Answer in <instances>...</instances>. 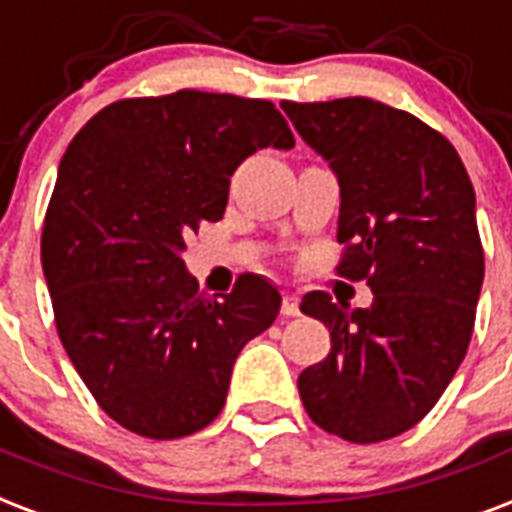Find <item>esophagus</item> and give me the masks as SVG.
I'll return each mask as SVG.
<instances>
[{"label":"esophagus","instance_id":"obj_1","mask_svg":"<svg viewBox=\"0 0 512 512\" xmlns=\"http://www.w3.org/2000/svg\"><path fill=\"white\" fill-rule=\"evenodd\" d=\"M280 312H283L285 318H296V315H299V299H296L293 293H285L283 307H280Z\"/></svg>","mask_w":512,"mask_h":512}]
</instances>
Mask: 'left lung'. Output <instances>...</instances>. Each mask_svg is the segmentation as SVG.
Instances as JSON below:
<instances>
[{
  "label": "left lung",
  "instance_id": "obj_1",
  "mask_svg": "<svg viewBox=\"0 0 512 512\" xmlns=\"http://www.w3.org/2000/svg\"><path fill=\"white\" fill-rule=\"evenodd\" d=\"M342 189L336 275L366 280L374 304L326 291L301 312L331 331L326 360L299 374L307 414L350 443H379L427 417L473 339L483 283L475 192L438 130L374 98L280 104Z\"/></svg>",
  "mask_w": 512,
  "mask_h": 512
}]
</instances>
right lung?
<instances>
[{"instance_id": "add662e5", "label": "right lung", "mask_w": 512, "mask_h": 512, "mask_svg": "<svg viewBox=\"0 0 512 512\" xmlns=\"http://www.w3.org/2000/svg\"><path fill=\"white\" fill-rule=\"evenodd\" d=\"M296 144L264 98L176 90L122 98L63 154L42 227V269L63 350L125 430L173 441L208 427L235 358L280 312L264 277L205 296L181 251L219 221L256 149Z\"/></svg>"}]
</instances>
